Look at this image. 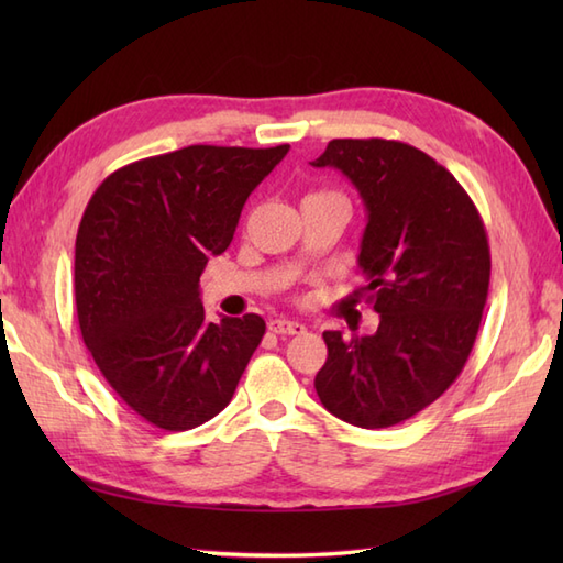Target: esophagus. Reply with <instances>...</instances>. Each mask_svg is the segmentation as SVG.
Here are the masks:
<instances>
[{"instance_id":"34e87169","label":"esophagus","mask_w":563,"mask_h":563,"mask_svg":"<svg viewBox=\"0 0 563 563\" xmlns=\"http://www.w3.org/2000/svg\"><path fill=\"white\" fill-rule=\"evenodd\" d=\"M268 331L280 333V336H295V333H305V324H300V321H292V319H271Z\"/></svg>"}]
</instances>
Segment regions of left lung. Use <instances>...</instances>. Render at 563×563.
<instances>
[{
	"mask_svg": "<svg viewBox=\"0 0 563 563\" xmlns=\"http://www.w3.org/2000/svg\"><path fill=\"white\" fill-rule=\"evenodd\" d=\"M312 166L339 169L367 212L361 242L373 336L324 331L314 377L324 409L357 428H389L445 391L482 324L492 254L472 198L445 166L397 140H331Z\"/></svg>",
	"mask_w": 563,
	"mask_h": 563,
	"instance_id": "8db88e82",
	"label": "left lung"
}]
</instances>
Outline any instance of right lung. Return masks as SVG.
I'll return each mask as SVG.
<instances>
[{
	"mask_svg": "<svg viewBox=\"0 0 563 563\" xmlns=\"http://www.w3.org/2000/svg\"><path fill=\"white\" fill-rule=\"evenodd\" d=\"M290 145H190L113 172L75 244L81 339L130 409L164 430L218 416L266 333L258 314L206 319L200 273Z\"/></svg>",
	"mask_w": 563,
	"mask_h": 563,
	"instance_id": "add662e5",
	"label": "right lung"
}]
</instances>
